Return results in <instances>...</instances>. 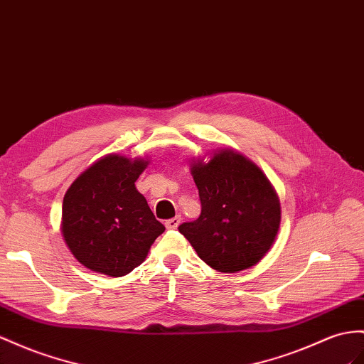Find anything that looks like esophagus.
<instances>
[{"mask_svg": "<svg viewBox=\"0 0 364 364\" xmlns=\"http://www.w3.org/2000/svg\"><path fill=\"white\" fill-rule=\"evenodd\" d=\"M180 223H181V217L178 215V217H173V218H171V220H167L164 225H166V228L167 229H176L180 226Z\"/></svg>", "mask_w": 364, "mask_h": 364, "instance_id": "34e87169", "label": "esophagus"}]
</instances>
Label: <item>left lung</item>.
<instances>
[{"label":"left lung","instance_id":"left-lung-1","mask_svg":"<svg viewBox=\"0 0 364 364\" xmlns=\"http://www.w3.org/2000/svg\"><path fill=\"white\" fill-rule=\"evenodd\" d=\"M201 213L178 230L195 252L218 272L235 274L255 266L277 238L282 208L271 181L259 167L221 149L206 163L191 166Z\"/></svg>","mask_w":364,"mask_h":364}]
</instances>
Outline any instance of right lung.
I'll return each mask as SVG.
<instances>
[{"mask_svg": "<svg viewBox=\"0 0 364 364\" xmlns=\"http://www.w3.org/2000/svg\"><path fill=\"white\" fill-rule=\"evenodd\" d=\"M144 158L109 154L70 184L63 200L61 232L78 262L90 271L123 277L141 264L164 226L135 181Z\"/></svg>", "mask_w": 364, "mask_h": 364, "instance_id": "1", "label": "right lung"}]
</instances>
